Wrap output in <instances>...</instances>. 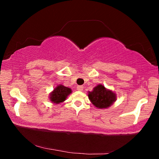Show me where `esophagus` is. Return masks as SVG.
Returning <instances> with one entry per match:
<instances>
[{
	"instance_id": "esophagus-1",
	"label": "esophagus",
	"mask_w": 159,
	"mask_h": 159,
	"mask_svg": "<svg viewBox=\"0 0 159 159\" xmlns=\"http://www.w3.org/2000/svg\"><path fill=\"white\" fill-rule=\"evenodd\" d=\"M76 88H77V90H79V91H83V86H82V85H78Z\"/></svg>"
}]
</instances>
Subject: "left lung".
Instances as JSON below:
<instances>
[{
  "mask_svg": "<svg viewBox=\"0 0 159 159\" xmlns=\"http://www.w3.org/2000/svg\"><path fill=\"white\" fill-rule=\"evenodd\" d=\"M88 98L98 109H107L116 100V95L112 90L107 89L103 85L99 84L88 92Z\"/></svg>",
  "mask_w": 159,
  "mask_h": 159,
  "instance_id": "8db88e82",
  "label": "left lung"
}]
</instances>
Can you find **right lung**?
I'll list each match as a JSON object with an SVG mask.
<instances>
[{
  "label": "right lung",
  "mask_w": 159,
  "mask_h": 159,
  "mask_svg": "<svg viewBox=\"0 0 159 159\" xmlns=\"http://www.w3.org/2000/svg\"><path fill=\"white\" fill-rule=\"evenodd\" d=\"M72 93L71 89L65 87L63 85H58L52 92L50 93V100L54 104H60L64 102L70 94Z\"/></svg>",
  "instance_id": "right-lung-1"
}]
</instances>
